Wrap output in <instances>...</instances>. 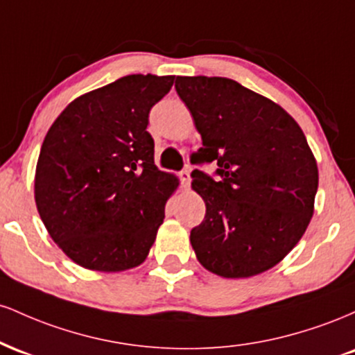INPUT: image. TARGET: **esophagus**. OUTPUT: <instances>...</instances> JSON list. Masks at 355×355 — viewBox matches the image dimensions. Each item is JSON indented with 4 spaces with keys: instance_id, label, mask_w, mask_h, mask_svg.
Returning a JSON list of instances; mask_svg holds the SVG:
<instances>
[{
    "instance_id": "obj_1",
    "label": "esophagus",
    "mask_w": 355,
    "mask_h": 355,
    "mask_svg": "<svg viewBox=\"0 0 355 355\" xmlns=\"http://www.w3.org/2000/svg\"><path fill=\"white\" fill-rule=\"evenodd\" d=\"M178 177H180V182H182L183 189H187V187L190 185V168H189V166H187V168H183L182 172H180V175H178Z\"/></svg>"
}]
</instances>
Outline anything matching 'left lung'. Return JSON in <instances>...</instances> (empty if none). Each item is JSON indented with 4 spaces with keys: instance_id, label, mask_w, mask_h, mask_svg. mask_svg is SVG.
Wrapping results in <instances>:
<instances>
[{
    "instance_id": "left-lung-1",
    "label": "left lung",
    "mask_w": 355,
    "mask_h": 355,
    "mask_svg": "<svg viewBox=\"0 0 355 355\" xmlns=\"http://www.w3.org/2000/svg\"><path fill=\"white\" fill-rule=\"evenodd\" d=\"M203 146L191 172L205 218L190 232L198 262L239 279L272 268L297 245L313 214L315 158L297 121L266 96L222 76H177Z\"/></svg>"
}]
</instances>
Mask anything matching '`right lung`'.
<instances>
[{"label":"right lung","mask_w":355,"mask_h":355,"mask_svg":"<svg viewBox=\"0 0 355 355\" xmlns=\"http://www.w3.org/2000/svg\"><path fill=\"white\" fill-rule=\"evenodd\" d=\"M175 76L128 75L71 101L48 130L35 177L38 214L73 262L140 266L178 185L155 165L150 110Z\"/></svg>","instance_id":"add662e5"}]
</instances>
